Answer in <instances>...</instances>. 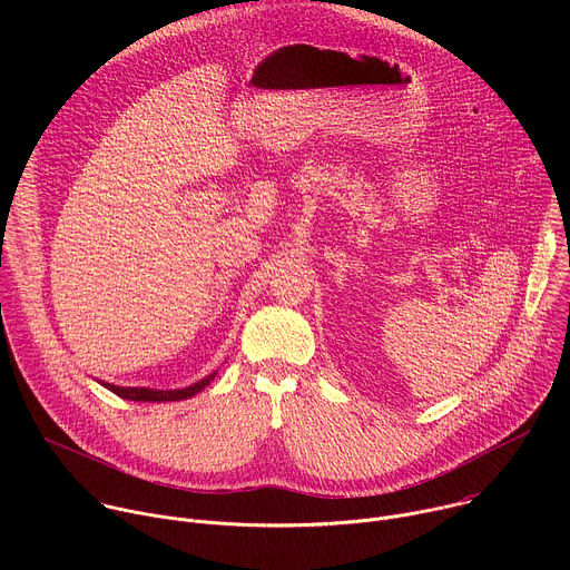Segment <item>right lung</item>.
Here are the masks:
<instances>
[{
	"mask_svg": "<svg viewBox=\"0 0 570 570\" xmlns=\"http://www.w3.org/2000/svg\"><path fill=\"white\" fill-rule=\"evenodd\" d=\"M218 372H212L207 374L205 379L196 381L194 385H187V387H178V390H157V387H121V385H115V383H106V381H99L104 387H108L110 392H115L117 396L121 399H128V401H150V403H161V401H183V399H191L194 394H198L200 390H205L214 379H216Z\"/></svg>",
	"mask_w": 570,
	"mask_h": 570,
	"instance_id": "1",
	"label": "right lung"
}]
</instances>
